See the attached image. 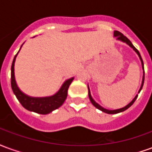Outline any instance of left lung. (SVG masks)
<instances>
[{
    "mask_svg": "<svg viewBox=\"0 0 152 152\" xmlns=\"http://www.w3.org/2000/svg\"><path fill=\"white\" fill-rule=\"evenodd\" d=\"M114 36L115 37H116V40H121V41H123V42H125V43L127 44V45H129V46L131 47V48H133L134 49V50L136 52V53H137V55H138V57H139V58H140L141 62H142V69H143V77H142V86H141L140 87V89H139V91H138V94L140 93L141 89H142V86H143V83H144V78H145V72H144V65H143V61H142V57H141L140 55V53L138 52V50L135 48V47L133 45V44L131 43V41L129 39H128L125 36H124V35L122 34L121 32H120V31H114ZM88 89H89V99H90V102H92V104L94 107H95L96 108H98L99 110H100V111H102V112H105V113H107V114H116V113H119V112H124V111H125V110H127L129 107H130L131 106L134 104V102H135V100L137 99V95L138 94H137V95L135 96V98H134L132 101H131L129 104H128L127 106H125L124 107H122V108H120V109H116V110H107V109H105L103 108L102 107H101V106L99 105V104H98L97 102L93 99L92 96H91V94H90V90H89V86H88Z\"/></svg>",
    "mask_w": 152,
    "mask_h": 152,
    "instance_id": "left-lung-1",
    "label": "left lung"
}]
</instances>
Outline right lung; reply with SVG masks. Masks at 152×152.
Instances as JSON below:
<instances>
[{"instance_id": "obj_1", "label": "right lung", "mask_w": 152, "mask_h": 152, "mask_svg": "<svg viewBox=\"0 0 152 152\" xmlns=\"http://www.w3.org/2000/svg\"><path fill=\"white\" fill-rule=\"evenodd\" d=\"M18 52L15 56L13 63H12L11 88L19 102L21 103L22 106L24 108H26L28 111L42 115L49 114L54 110H56L57 108H58L59 107L63 105L64 101L66 100V96H67V90H68L71 83L72 82L74 77L66 80V81L63 83V85L60 88L59 90L53 96L44 97V98H33V97L26 95L25 94H23L20 89H18L15 78V62Z\"/></svg>"}]
</instances>
